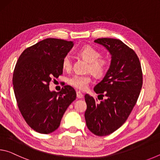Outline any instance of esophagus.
Listing matches in <instances>:
<instances>
[{
	"mask_svg": "<svg viewBox=\"0 0 160 160\" xmlns=\"http://www.w3.org/2000/svg\"><path fill=\"white\" fill-rule=\"evenodd\" d=\"M76 94H77V97L78 99H81V98H82V97H83V94L80 92V91H78L77 92H76Z\"/></svg>",
	"mask_w": 160,
	"mask_h": 160,
	"instance_id": "34e87169",
	"label": "esophagus"
}]
</instances>
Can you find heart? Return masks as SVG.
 <instances>
[{
    "label": "heart",
    "instance_id": "heart-1",
    "mask_svg": "<svg viewBox=\"0 0 160 160\" xmlns=\"http://www.w3.org/2000/svg\"><path fill=\"white\" fill-rule=\"evenodd\" d=\"M78 54L89 62L88 71L91 72L94 76L100 77L105 73L107 69L108 61L105 58L102 57L100 51L91 46H84L78 51ZM62 67L66 70H70L72 68L71 58L69 55H66L62 60ZM92 81L90 75L75 74L69 78L68 84L73 88L80 90H85L88 88Z\"/></svg>",
    "mask_w": 160,
    "mask_h": 160
}]
</instances>
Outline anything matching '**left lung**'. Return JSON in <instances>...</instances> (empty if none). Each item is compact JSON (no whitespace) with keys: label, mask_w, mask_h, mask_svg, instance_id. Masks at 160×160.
I'll return each instance as SVG.
<instances>
[{"label":"left lung","mask_w":160,"mask_h":160,"mask_svg":"<svg viewBox=\"0 0 160 160\" xmlns=\"http://www.w3.org/2000/svg\"><path fill=\"white\" fill-rule=\"evenodd\" d=\"M94 42L107 48L112 62L104 79L94 88L102 101L85 94V118L92 133L105 136L120 128L128 118L141 90L142 72L137 54L121 40L102 38Z\"/></svg>","instance_id":"left-lung-1"}]
</instances>
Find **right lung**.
I'll return each mask as SVG.
<instances>
[{
	"label": "right lung",
	"mask_w": 160,
	"mask_h": 160,
	"mask_svg": "<svg viewBox=\"0 0 160 160\" xmlns=\"http://www.w3.org/2000/svg\"><path fill=\"white\" fill-rule=\"evenodd\" d=\"M72 42L48 38L27 48L15 65L12 85L19 110L26 123L39 133L57 129L69 105L76 99L72 87L49 90L53 78L63 74L62 60Z\"/></svg>",
	"instance_id": "right-lung-1"
}]
</instances>
